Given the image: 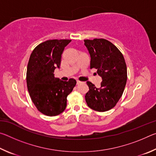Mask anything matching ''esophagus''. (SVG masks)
Returning <instances> with one entry per match:
<instances>
[{"instance_id": "esophagus-1", "label": "esophagus", "mask_w": 156, "mask_h": 156, "mask_svg": "<svg viewBox=\"0 0 156 156\" xmlns=\"http://www.w3.org/2000/svg\"><path fill=\"white\" fill-rule=\"evenodd\" d=\"M81 83H83V82H81L80 80H77V84H81Z\"/></svg>"}]
</instances>
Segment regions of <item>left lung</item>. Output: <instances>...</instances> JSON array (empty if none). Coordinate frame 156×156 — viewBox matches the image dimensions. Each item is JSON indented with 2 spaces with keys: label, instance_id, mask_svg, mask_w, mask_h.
Wrapping results in <instances>:
<instances>
[{
  "label": "left lung",
  "instance_id": "obj_1",
  "mask_svg": "<svg viewBox=\"0 0 156 156\" xmlns=\"http://www.w3.org/2000/svg\"><path fill=\"white\" fill-rule=\"evenodd\" d=\"M84 41L90 54V68L97 69L102 78L100 88L87 82L89 90L85 95L86 102L95 111L107 112L115 106L123 94L127 80L125 60L120 50L106 39Z\"/></svg>",
  "mask_w": 156,
  "mask_h": 156
}]
</instances>
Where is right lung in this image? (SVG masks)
I'll return each instance as SVG.
<instances>
[{
	"label": "right lung",
	"instance_id": "obj_1",
	"mask_svg": "<svg viewBox=\"0 0 156 156\" xmlns=\"http://www.w3.org/2000/svg\"><path fill=\"white\" fill-rule=\"evenodd\" d=\"M72 41L67 39L49 40L36 46L30 55L27 69V89L39 112L56 116L64 112L67 98L76 84L75 79L62 81L54 77L59 68L65 47Z\"/></svg>",
	"mask_w": 156,
	"mask_h": 156
}]
</instances>
